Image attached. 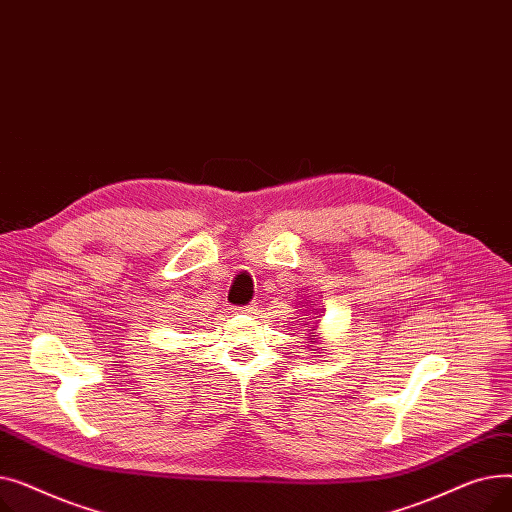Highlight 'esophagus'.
I'll list each match as a JSON object with an SVG mask.
<instances>
[{
    "label": "esophagus",
    "instance_id": "obj_1",
    "mask_svg": "<svg viewBox=\"0 0 512 512\" xmlns=\"http://www.w3.org/2000/svg\"><path fill=\"white\" fill-rule=\"evenodd\" d=\"M257 307H255V303H251V305H242V307H234V313H253Z\"/></svg>",
    "mask_w": 512,
    "mask_h": 512
}]
</instances>
